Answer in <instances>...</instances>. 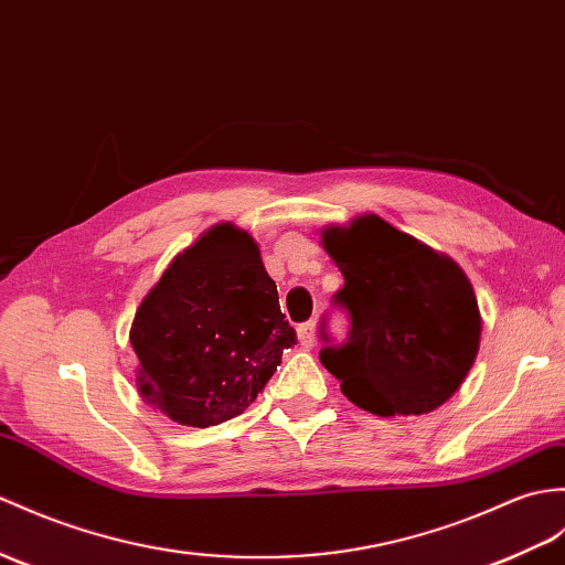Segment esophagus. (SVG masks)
Here are the masks:
<instances>
[{
	"label": "esophagus",
	"mask_w": 565,
	"mask_h": 565,
	"mask_svg": "<svg viewBox=\"0 0 565 565\" xmlns=\"http://www.w3.org/2000/svg\"><path fill=\"white\" fill-rule=\"evenodd\" d=\"M298 342L303 344V347H312L315 344V322L298 324Z\"/></svg>",
	"instance_id": "1"
}]
</instances>
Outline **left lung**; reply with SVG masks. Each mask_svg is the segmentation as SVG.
<instances>
[{
    "label": "left lung",
    "mask_w": 565,
    "mask_h": 565,
    "mask_svg": "<svg viewBox=\"0 0 565 565\" xmlns=\"http://www.w3.org/2000/svg\"><path fill=\"white\" fill-rule=\"evenodd\" d=\"M322 245L344 274L332 303L349 315L342 344L322 320L324 369L371 414L438 409L479 351L481 318L465 271L373 214L327 228Z\"/></svg>",
    "instance_id": "8db88e82"
}]
</instances>
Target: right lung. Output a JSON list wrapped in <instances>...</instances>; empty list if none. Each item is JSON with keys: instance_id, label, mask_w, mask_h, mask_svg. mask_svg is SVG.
I'll return each instance as SVG.
<instances>
[{"instance_id": "right-lung-1", "label": "right lung", "mask_w": 565, "mask_h": 565, "mask_svg": "<svg viewBox=\"0 0 565 565\" xmlns=\"http://www.w3.org/2000/svg\"><path fill=\"white\" fill-rule=\"evenodd\" d=\"M284 318L255 241L214 226L170 262L135 315L141 395L182 426L243 414L296 344Z\"/></svg>"}]
</instances>
